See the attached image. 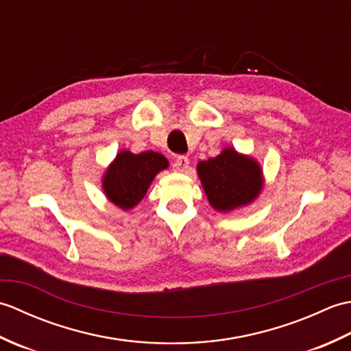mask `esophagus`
<instances>
[{"mask_svg": "<svg viewBox=\"0 0 351 351\" xmlns=\"http://www.w3.org/2000/svg\"><path fill=\"white\" fill-rule=\"evenodd\" d=\"M190 166V161L187 156H178V158L173 161V170L180 171V173H187Z\"/></svg>", "mask_w": 351, "mask_h": 351, "instance_id": "obj_1", "label": "esophagus"}]
</instances>
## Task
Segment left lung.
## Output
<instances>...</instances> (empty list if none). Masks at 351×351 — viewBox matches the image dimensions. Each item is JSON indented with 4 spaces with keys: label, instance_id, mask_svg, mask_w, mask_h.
I'll return each instance as SVG.
<instances>
[{
    "label": "left lung",
    "instance_id": "left-lung-1",
    "mask_svg": "<svg viewBox=\"0 0 351 351\" xmlns=\"http://www.w3.org/2000/svg\"><path fill=\"white\" fill-rule=\"evenodd\" d=\"M197 176L208 202L223 214L255 202L264 189L261 164L232 146H226L214 158L200 161Z\"/></svg>",
    "mask_w": 351,
    "mask_h": 351
}]
</instances>
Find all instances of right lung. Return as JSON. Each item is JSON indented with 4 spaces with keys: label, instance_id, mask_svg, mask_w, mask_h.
Returning <instances> with one entry per match:
<instances>
[{
    "label": "right lung",
    "instance_id": "right-lung-1",
    "mask_svg": "<svg viewBox=\"0 0 351 351\" xmlns=\"http://www.w3.org/2000/svg\"><path fill=\"white\" fill-rule=\"evenodd\" d=\"M167 167L169 161L160 152L132 154L125 149L104 171L102 190L111 204L123 211H130L141 202L155 176Z\"/></svg>",
    "mask_w": 351,
    "mask_h": 351
}]
</instances>
